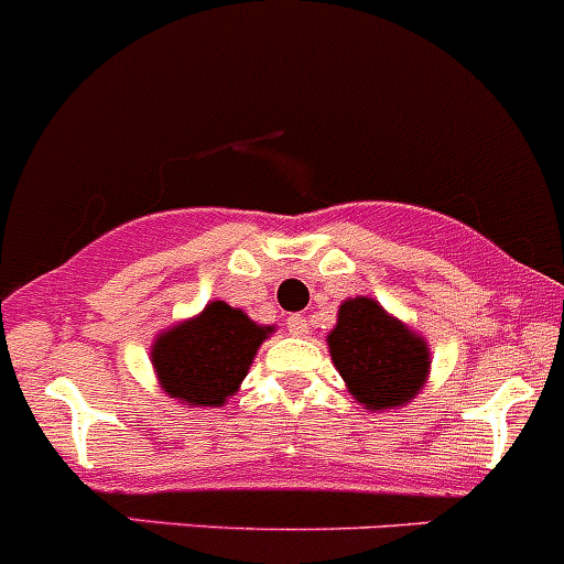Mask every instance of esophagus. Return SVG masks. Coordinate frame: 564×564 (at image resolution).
<instances>
[{
    "label": "esophagus",
    "instance_id": "34e87169",
    "mask_svg": "<svg viewBox=\"0 0 564 564\" xmlns=\"http://www.w3.org/2000/svg\"><path fill=\"white\" fill-rule=\"evenodd\" d=\"M286 328L292 336H306L308 334V319L303 317V314H292V317L286 319Z\"/></svg>",
    "mask_w": 564,
    "mask_h": 564
}]
</instances>
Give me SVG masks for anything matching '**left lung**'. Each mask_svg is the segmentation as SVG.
<instances>
[{
    "label": "left lung",
    "instance_id": "8db88e82",
    "mask_svg": "<svg viewBox=\"0 0 564 564\" xmlns=\"http://www.w3.org/2000/svg\"><path fill=\"white\" fill-rule=\"evenodd\" d=\"M328 347L347 389L370 409L409 403L429 372L425 341L370 297L341 303Z\"/></svg>",
    "mask_w": 564,
    "mask_h": 564
}]
</instances>
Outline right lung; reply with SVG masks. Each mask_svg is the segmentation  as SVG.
Listing matches in <instances>:
<instances>
[{
    "label": "right lung",
    "mask_w": 564,
    "mask_h": 564,
    "mask_svg": "<svg viewBox=\"0 0 564 564\" xmlns=\"http://www.w3.org/2000/svg\"><path fill=\"white\" fill-rule=\"evenodd\" d=\"M272 334L245 312L214 300L197 319L158 336L152 365L163 392L186 406H223L250 370L258 345Z\"/></svg>",
    "instance_id": "obj_1"
}]
</instances>
